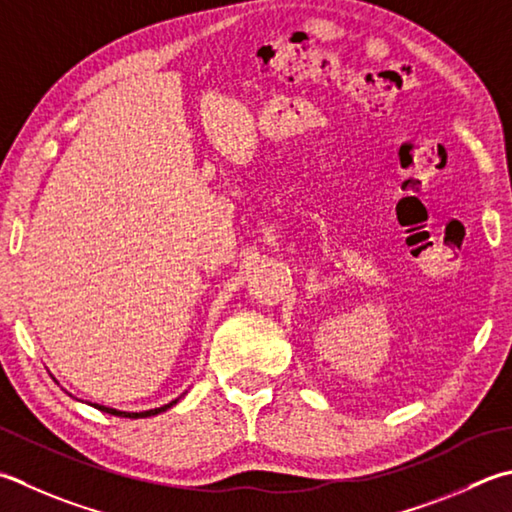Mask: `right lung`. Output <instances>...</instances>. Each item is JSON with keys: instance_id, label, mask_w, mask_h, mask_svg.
<instances>
[{"instance_id": "add662e5", "label": "right lung", "mask_w": 512, "mask_h": 512, "mask_svg": "<svg viewBox=\"0 0 512 512\" xmlns=\"http://www.w3.org/2000/svg\"><path fill=\"white\" fill-rule=\"evenodd\" d=\"M177 399H173V402L162 406V408H153V410H144V413H124V410H115V408H106V406H99V404H90L95 406L97 410H102V413H108V415H115V417H128V419H139V417H153V415H159L164 413V410H168L170 406H175Z\"/></svg>"}]
</instances>
